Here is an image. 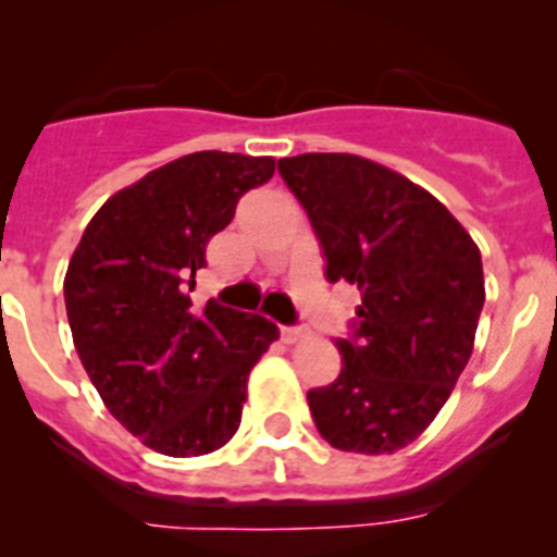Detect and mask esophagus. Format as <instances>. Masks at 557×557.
<instances>
[{
  "instance_id": "obj_1",
  "label": "esophagus",
  "mask_w": 557,
  "mask_h": 557,
  "mask_svg": "<svg viewBox=\"0 0 557 557\" xmlns=\"http://www.w3.org/2000/svg\"><path fill=\"white\" fill-rule=\"evenodd\" d=\"M280 334H283L285 342H299L310 334V329H305V325H283V329H280Z\"/></svg>"
}]
</instances>
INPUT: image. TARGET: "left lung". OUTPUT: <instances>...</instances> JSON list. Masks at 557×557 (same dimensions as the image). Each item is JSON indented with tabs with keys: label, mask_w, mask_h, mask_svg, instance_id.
Listing matches in <instances>:
<instances>
[{
	"label": "left lung",
	"mask_w": 557,
	"mask_h": 557,
	"mask_svg": "<svg viewBox=\"0 0 557 557\" xmlns=\"http://www.w3.org/2000/svg\"><path fill=\"white\" fill-rule=\"evenodd\" d=\"M325 258V280L361 290L342 372L307 404L336 450L393 453L418 440L450 398L485 305L482 256L440 199L350 153L280 159Z\"/></svg>",
	"instance_id": "obj_1"
}]
</instances>
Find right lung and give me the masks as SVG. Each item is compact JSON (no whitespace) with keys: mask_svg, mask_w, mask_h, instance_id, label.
<instances>
[{"mask_svg":"<svg viewBox=\"0 0 557 557\" xmlns=\"http://www.w3.org/2000/svg\"><path fill=\"white\" fill-rule=\"evenodd\" d=\"M274 174L269 156L201 150L104 201L64 280L75 350L112 418L172 458L239 429L247 374L280 336L261 314L190 305L207 243Z\"/></svg>","mask_w":557,"mask_h":557,"instance_id":"1","label":"right lung"}]
</instances>
